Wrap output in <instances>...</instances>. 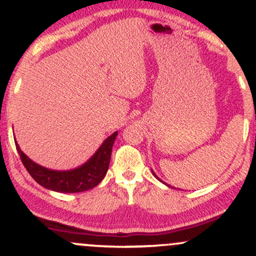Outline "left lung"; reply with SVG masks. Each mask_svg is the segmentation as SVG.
<instances>
[{
  "instance_id": "obj_1",
  "label": "left lung",
  "mask_w": 256,
  "mask_h": 256,
  "mask_svg": "<svg viewBox=\"0 0 256 256\" xmlns=\"http://www.w3.org/2000/svg\"><path fill=\"white\" fill-rule=\"evenodd\" d=\"M152 174H154V177H155V178H156V179H158V180H160V182H161V183H164V182H162V180H161V179H160V178H158L156 174H155V173H154V171H152ZM164 184H166V183H164ZM166 185H167V186H170V185H168V184H166ZM170 188H172V186H170Z\"/></svg>"
}]
</instances>
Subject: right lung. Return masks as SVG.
Masks as SVG:
<instances>
[{"mask_svg": "<svg viewBox=\"0 0 256 256\" xmlns=\"http://www.w3.org/2000/svg\"><path fill=\"white\" fill-rule=\"evenodd\" d=\"M116 136L118 131L106 138L101 146L86 162L78 166L77 168L67 170V171H56L38 165L22 152L16 143V146L25 168L38 184L52 192L73 194L86 192L101 183L110 167L112 148Z\"/></svg>", "mask_w": 256, "mask_h": 256, "instance_id": "1", "label": "right lung"}]
</instances>
